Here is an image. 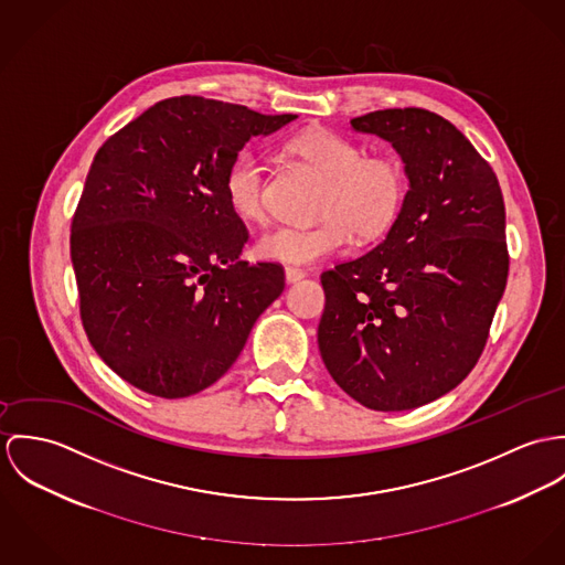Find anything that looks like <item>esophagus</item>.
<instances>
[{
  "instance_id": "1",
  "label": "esophagus",
  "mask_w": 565,
  "mask_h": 565,
  "mask_svg": "<svg viewBox=\"0 0 565 565\" xmlns=\"http://www.w3.org/2000/svg\"><path fill=\"white\" fill-rule=\"evenodd\" d=\"M306 277V273L301 268H295V266H286V281L288 284H297Z\"/></svg>"
}]
</instances>
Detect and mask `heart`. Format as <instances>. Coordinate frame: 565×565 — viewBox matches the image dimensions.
<instances>
[{
	"instance_id": "1",
	"label": "heart",
	"mask_w": 565,
	"mask_h": 565,
	"mask_svg": "<svg viewBox=\"0 0 565 565\" xmlns=\"http://www.w3.org/2000/svg\"><path fill=\"white\" fill-rule=\"evenodd\" d=\"M286 151L324 178L316 205L320 223L262 234L255 243L262 259L310 266L342 252L353 234L375 241L398 221L407 196V173L396 156L366 153L360 142L322 127L292 136ZM223 192L238 221L247 225L266 221V167L259 153L243 149L234 156L223 178Z\"/></svg>"
}]
</instances>
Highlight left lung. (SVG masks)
I'll use <instances>...</instances> for the list:
<instances>
[{
  "mask_svg": "<svg viewBox=\"0 0 565 565\" xmlns=\"http://www.w3.org/2000/svg\"><path fill=\"white\" fill-rule=\"evenodd\" d=\"M392 142L409 190L373 252L320 275L318 349L333 381L376 412H405L459 385L479 362L509 253L499 178L472 142L423 108L351 119Z\"/></svg>",
  "mask_w": 565,
  "mask_h": 565,
  "instance_id": "8db88e82",
  "label": "left lung"
}]
</instances>
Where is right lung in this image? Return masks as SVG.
<instances>
[{
	"mask_svg": "<svg viewBox=\"0 0 565 565\" xmlns=\"http://www.w3.org/2000/svg\"><path fill=\"white\" fill-rule=\"evenodd\" d=\"M292 119L182 95L95 153L71 223L79 318L134 387L162 398L205 390L284 292L279 264L238 259L249 232L227 207L223 178L252 136Z\"/></svg>",
	"mask_w": 565,
	"mask_h": 565,
	"instance_id": "obj_1",
	"label": "right lung"
}]
</instances>
